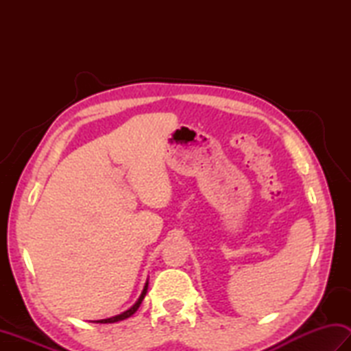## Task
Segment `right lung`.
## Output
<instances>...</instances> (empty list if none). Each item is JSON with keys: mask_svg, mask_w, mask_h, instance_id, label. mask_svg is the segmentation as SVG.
<instances>
[{"mask_svg": "<svg viewBox=\"0 0 351 351\" xmlns=\"http://www.w3.org/2000/svg\"><path fill=\"white\" fill-rule=\"evenodd\" d=\"M147 285H149V282L146 280V283H145V287H143V291H141V294H140V297L137 299V302L132 304V306L130 308V309H126L125 312H122V314H119V315H114V317H110V318H106V319H96V322H93V323H101V324H107V323H117V322H122V319H126V318H130L131 315H134L137 312V309L140 308V304H141V302H143V299H145V295H146V293H147Z\"/></svg>", "mask_w": 351, "mask_h": 351, "instance_id": "add662e5", "label": "right lung"}]
</instances>
